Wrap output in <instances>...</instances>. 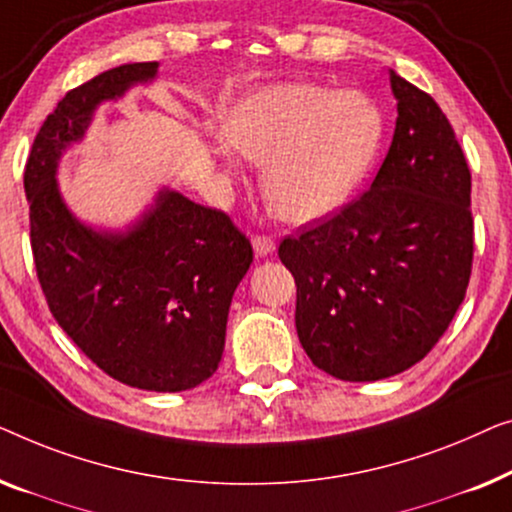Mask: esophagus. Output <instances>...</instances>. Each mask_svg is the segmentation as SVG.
I'll list each match as a JSON object with an SVG mask.
<instances>
[{
  "label": "esophagus",
  "instance_id": "obj_1",
  "mask_svg": "<svg viewBox=\"0 0 512 512\" xmlns=\"http://www.w3.org/2000/svg\"><path fill=\"white\" fill-rule=\"evenodd\" d=\"M253 248H255L257 257H269V255H273V250H276V241H273L271 236L257 234V236H253Z\"/></svg>",
  "mask_w": 512,
  "mask_h": 512
}]
</instances>
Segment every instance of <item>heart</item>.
<instances>
[{
	"label": "heart",
	"instance_id": "heart-1",
	"mask_svg": "<svg viewBox=\"0 0 512 512\" xmlns=\"http://www.w3.org/2000/svg\"><path fill=\"white\" fill-rule=\"evenodd\" d=\"M222 139L264 167L262 192L290 222L336 213L364 181L383 141V113L364 92L266 85L222 122Z\"/></svg>",
	"mask_w": 512,
	"mask_h": 512
}]
</instances>
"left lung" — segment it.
<instances>
[{"mask_svg":"<svg viewBox=\"0 0 512 512\" xmlns=\"http://www.w3.org/2000/svg\"><path fill=\"white\" fill-rule=\"evenodd\" d=\"M392 146L362 197L280 243L299 341L348 383L410 369L462 306L473 264L471 171L427 92L390 71Z\"/></svg>","mask_w":512,"mask_h":512,"instance_id":"obj_1","label":"left lung"}]
</instances>
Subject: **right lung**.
I'll use <instances>...</instances> for the list:
<instances>
[{
    "label": "right lung",
    "instance_id": "right-lung-1",
    "mask_svg": "<svg viewBox=\"0 0 512 512\" xmlns=\"http://www.w3.org/2000/svg\"><path fill=\"white\" fill-rule=\"evenodd\" d=\"M157 62L122 64L78 85L43 122L25 167L34 264L48 308L99 369L129 387L183 392L225 350L232 297L253 246L222 211L162 187L122 232H99L64 204L57 167L104 102L157 78Z\"/></svg>",
    "mask_w": 512,
    "mask_h": 512
}]
</instances>
